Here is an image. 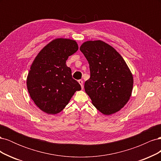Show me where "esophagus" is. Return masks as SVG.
<instances>
[{
	"label": "esophagus",
	"instance_id": "1",
	"mask_svg": "<svg viewBox=\"0 0 161 161\" xmlns=\"http://www.w3.org/2000/svg\"><path fill=\"white\" fill-rule=\"evenodd\" d=\"M79 84L80 85V86H81V88H82V89L84 88V86H83V81H82V80H79Z\"/></svg>",
	"mask_w": 161,
	"mask_h": 161
}]
</instances>
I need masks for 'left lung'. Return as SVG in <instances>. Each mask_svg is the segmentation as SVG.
Wrapping results in <instances>:
<instances>
[{"label":"left lung","instance_id":"obj_1","mask_svg":"<svg viewBox=\"0 0 161 161\" xmlns=\"http://www.w3.org/2000/svg\"><path fill=\"white\" fill-rule=\"evenodd\" d=\"M89 64L91 76L85 83L92 103L104 115H111L128 103L133 89V76L124 58L101 40L87 41L80 47Z\"/></svg>","mask_w":161,"mask_h":161}]
</instances>
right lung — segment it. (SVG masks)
<instances>
[{
    "label": "right lung",
    "mask_w": 161,
    "mask_h": 161,
    "mask_svg": "<svg viewBox=\"0 0 161 161\" xmlns=\"http://www.w3.org/2000/svg\"><path fill=\"white\" fill-rule=\"evenodd\" d=\"M78 49L76 41L57 38L43 47L32 63L27 78V90L35 104L47 114L59 113L81 89L66 64L69 56Z\"/></svg>",
    "instance_id": "1"
}]
</instances>
